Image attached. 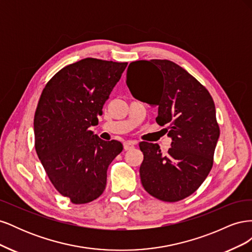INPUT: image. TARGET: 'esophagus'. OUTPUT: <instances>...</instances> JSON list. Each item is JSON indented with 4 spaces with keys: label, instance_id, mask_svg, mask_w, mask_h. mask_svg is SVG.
<instances>
[{
    "label": "esophagus",
    "instance_id": "esophagus-1",
    "mask_svg": "<svg viewBox=\"0 0 252 252\" xmlns=\"http://www.w3.org/2000/svg\"><path fill=\"white\" fill-rule=\"evenodd\" d=\"M135 145H136V142H134V141H127V142L124 143V149L125 150L133 149Z\"/></svg>",
    "mask_w": 252,
    "mask_h": 252
}]
</instances>
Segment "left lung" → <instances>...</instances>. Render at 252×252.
I'll list each match as a JSON object with an SVG mask.
<instances>
[{
  "label": "left lung",
  "instance_id": "obj_1",
  "mask_svg": "<svg viewBox=\"0 0 252 252\" xmlns=\"http://www.w3.org/2000/svg\"><path fill=\"white\" fill-rule=\"evenodd\" d=\"M136 75L147 81L144 90L136 85ZM126 84L135 98L157 106V123L168 125L167 135L172 140L165 156L158 144L140 143L143 187L161 201L185 199L212 168L220 127L210 94L184 68L168 60L130 63Z\"/></svg>",
  "mask_w": 252,
  "mask_h": 252
}]
</instances>
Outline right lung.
<instances>
[{
    "mask_svg": "<svg viewBox=\"0 0 252 252\" xmlns=\"http://www.w3.org/2000/svg\"><path fill=\"white\" fill-rule=\"evenodd\" d=\"M127 63L83 59L57 72L43 89L34 114L35 151L58 191L73 204L97 199L107 169L123 145L89 130Z\"/></svg>",
    "mask_w": 252,
    "mask_h": 252,
    "instance_id": "obj_1",
    "label": "right lung"
}]
</instances>
